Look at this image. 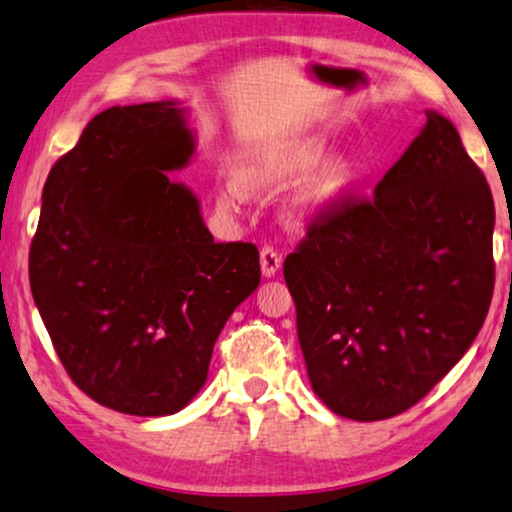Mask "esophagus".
Here are the masks:
<instances>
[{
	"label": "esophagus",
	"instance_id": "34e87169",
	"mask_svg": "<svg viewBox=\"0 0 512 512\" xmlns=\"http://www.w3.org/2000/svg\"><path fill=\"white\" fill-rule=\"evenodd\" d=\"M281 264H283L281 255H278L274 248H269V245H267V248H262V252H260V267H262V276L264 278L276 276L278 269H281Z\"/></svg>",
	"mask_w": 512,
	"mask_h": 512
}]
</instances>
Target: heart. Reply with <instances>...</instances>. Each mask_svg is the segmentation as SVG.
I'll use <instances>...</instances> for the list:
<instances>
[{
	"label": "heart",
	"instance_id": "heart-1",
	"mask_svg": "<svg viewBox=\"0 0 512 512\" xmlns=\"http://www.w3.org/2000/svg\"><path fill=\"white\" fill-rule=\"evenodd\" d=\"M327 154H330V145L320 135H309V138L267 149L255 159L241 163V168L236 170L238 182H229L217 192V206L234 213L245 201L243 188L250 194H269L288 187L290 182L309 175L318 167L317 173L292 196L288 215L299 227L327 220L349 206L358 187L356 163L349 156H335L325 163Z\"/></svg>",
	"mask_w": 512,
	"mask_h": 512
}]
</instances>
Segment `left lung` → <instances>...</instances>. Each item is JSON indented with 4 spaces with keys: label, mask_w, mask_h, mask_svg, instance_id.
<instances>
[{
    "label": "left lung",
    "mask_w": 512,
    "mask_h": 512,
    "mask_svg": "<svg viewBox=\"0 0 512 512\" xmlns=\"http://www.w3.org/2000/svg\"><path fill=\"white\" fill-rule=\"evenodd\" d=\"M494 199L435 109L374 189L285 257L313 393L339 417L417 405L463 358L494 292Z\"/></svg>",
    "instance_id": "8db88e82"
}]
</instances>
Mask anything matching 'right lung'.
Masks as SVG:
<instances>
[{"label":"right lung","mask_w":512,"mask_h":512,"mask_svg":"<svg viewBox=\"0 0 512 512\" xmlns=\"http://www.w3.org/2000/svg\"><path fill=\"white\" fill-rule=\"evenodd\" d=\"M194 154L182 102L109 107L44 185L34 304L74 384L109 410L192 403L224 323L260 285L255 245L215 243L196 194L170 180Z\"/></svg>","instance_id":"right-lung-1"}]
</instances>
